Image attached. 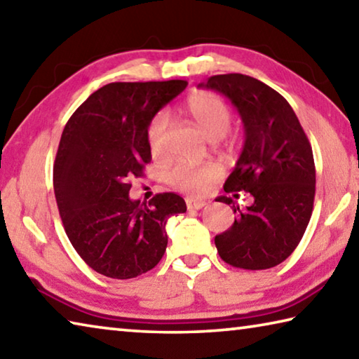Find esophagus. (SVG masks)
Returning <instances> with one entry per match:
<instances>
[{"label": "esophagus", "instance_id": "34e87169", "mask_svg": "<svg viewBox=\"0 0 359 359\" xmlns=\"http://www.w3.org/2000/svg\"><path fill=\"white\" fill-rule=\"evenodd\" d=\"M187 209L188 210H199V209H203L205 204V201H203V199H193V198H187Z\"/></svg>", "mask_w": 359, "mask_h": 359}]
</instances>
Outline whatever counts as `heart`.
Wrapping results in <instances>:
<instances>
[{"label": "heart", "mask_w": 359, "mask_h": 359, "mask_svg": "<svg viewBox=\"0 0 359 359\" xmlns=\"http://www.w3.org/2000/svg\"><path fill=\"white\" fill-rule=\"evenodd\" d=\"M185 112L198 126V130L208 139H218L228 131L231 123V109L220 96L201 92L188 98ZM168 115L158 114L150 121L147 130L149 147L154 156H161L166 150ZM220 175V168L214 161H204L199 165L179 163L169 172V182L179 190L191 194L204 193Z\"/></svg>", "instance_id": "1"}]
</instances>
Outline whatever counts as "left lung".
<instances>
[{"label":"left lung","mask_w":359,"mask_h":359,"mask_svg":"<svg viewBox=\"0 0 359 359\" xmlns=\"http://www.w3.org/2000/svg\"><path fill=\"white\" fill-rule=\"evenodd\" d=\"M198 87L215 90L233 102L245 141L224 191H247L253 203L233 204V226L215 236L220 258L241 269H269L287 259L311 220L315 165L311 142L288 101L269 85L244 74L212 76Z\"/></svg>","instance_id":"obj_1"}]
</instances>
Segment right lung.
Returning a JSON list of instances; mask_svg holds the SVG:
<instances>
[{"label":"right lung","instance_id":"right-lung-1","mask_svg":"<svg viewBox=\"0 0 359 359\" xmlns=\"http://www.w3.org/2000/svg\"><path fill=\"white\" fill-rule=\"evenodd\" d=\"M187 85L107 83L65 126L53 190L72 247L98 274L125 280L154 269L166 252L168 218L187 212L175 193L155 194L149 205L130 198L131 179L141 177L151 160V118Z\"/></svg>","mask_w":359,"mask_h":359}]
</instances>
